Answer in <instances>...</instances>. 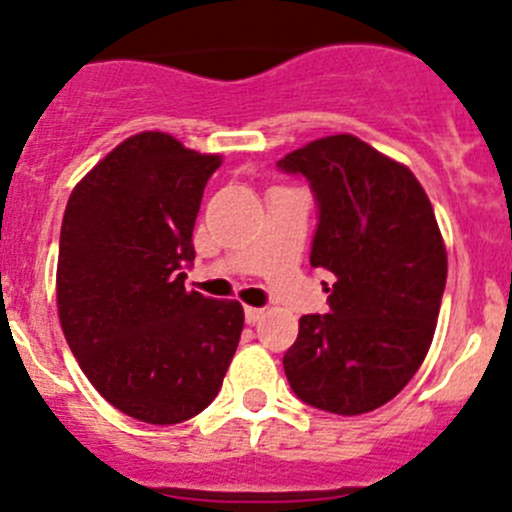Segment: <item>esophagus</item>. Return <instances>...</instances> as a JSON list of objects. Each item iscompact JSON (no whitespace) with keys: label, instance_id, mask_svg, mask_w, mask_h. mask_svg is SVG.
<instances>
[{"label":"esophagus","instance_id":"obj_1","mask_svg":"<svg viewBox=\"0 0 512 512\" xmlns=\"http://www.w3.org/2000/svg\"><path fill=\"white\" fill-rule=\"evenodd\" d=\"M265 317V309L262 307H245V322L247 324H255Z\"/></svg>","mask_w":512,"mask_h":512}]
</instances>
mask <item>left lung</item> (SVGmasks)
<instances>
[{
    "label": "left lung",
    "instance_id": "1",
    "mask_svg": "<svg viewBox=\"0 0 512 512\" xmlns=\"http://www.w3.org/2000/svg\"><path fill=\"white\" fill-rule=\"evenodd\" d=\"M309 180L319 208L312 267L337 277L327 314H304L287 349L297 399L359 416L394 399L426 359L446 289V245L406 165L349 133L277 160Z\"/></svg>",
    "mask_w": 512,
    "mask_h": 512
}]
</instances>
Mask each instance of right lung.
<instances>
[{
  "mask_svg": "<svg viewBox=\"0 0 512 512\" xmlns=\"http://www.w3.org/2000/svg\"><path fill=\"white\" fill-rule=\"evenodd\" d=\"M220 156L146 131L113 148L66 203L59 322L98 394L138 421H188L218 396L240 342L235 299L185 289L193 227Z\"/></svg>",
  "mask_w": 512,
  "mask_h": 512,
  "instance_id": "add662e5",
  "label": "right lung"
}]
</instances>
